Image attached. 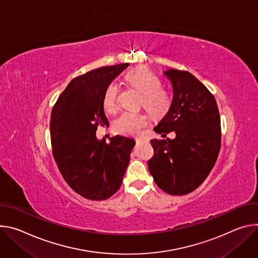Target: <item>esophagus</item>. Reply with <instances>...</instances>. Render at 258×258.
I'll use <instances>...</instances> for the list:
<instances>
[{"instance_id":"1","label":"esophagus","mask_w":258,"mask_h":258,"mask_svg":"<svg viewBox=\"0 0 258 258\" xmlns=\"http://www.w3.org/2000/svg\"><path fill=\"white\" fill-rule=\"evenodd\" d=\"M136 142H149V139L146 137H136Z\"/></svg>"}]
</instances>
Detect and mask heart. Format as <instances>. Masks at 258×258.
I'll list each match as a JSON object with an SVG mask.
<instances>
[{
    "label": "heart",
    "instance_id": "heart-1",
    "mask_svg": "<svg viewBox=\"0 0 258 258\" xmlns=\"http://www.w3.org/2000/svg\"><path fill=\"white\" fill-rule=\"evenodd\" d=\"M126 81L137 89L140 94V105L151 113L162 114L170 106L169 93L161 87V80L151 70L145 67H137L127 72ZM118 87L110 84L104 91L102 105L105 111L112 112L117 108ZM148 124V118L142 112L125 111L113 123V128L118 133L124 135H137Z\"/></svg>",
    "mask_w": 258,
    "mask_h": 258
}]
</instances>
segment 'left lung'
Masks as SVG:
<instances>
[{
    "mask_svg": "<svg viewBox=\"0 0 258 258\" xmlns=\"http://www.w3.org/2000/svg\"><path fill=\"white\" fill-rule=\"evenodd\" d=\"M172 84L173 98L154 128L174 131V139H152L155 155L148 162L157 185L170 195H186L207 178L220 150V117L214 96L185 71L164 72Z\"/></svg>",
    "mask_w": 258,
    "mask_h": 258,
    "instance_id": "obj_1",
    "label": "left lung"
}]
</instances>
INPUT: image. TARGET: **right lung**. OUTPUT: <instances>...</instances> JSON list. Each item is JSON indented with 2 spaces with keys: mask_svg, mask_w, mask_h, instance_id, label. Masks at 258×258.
Masks as SVG:
<instances>
[{
  "mask_svg": "<svg viewBox=\"0 0 258 258\" xmlns=\"http://www.w3.org/2000/svg\"><path fill=\"white\" fill-rule=\"evenodd\" d=\"M129 63L99 68L73 79L51 112L53 156L67 183L82 197L101 201L120 188L135 140L116 135L106 144L97 126L108 125L105 89Z\"/></svg>",
  "mask_w": 258,
  "mask_h": 258,
  "instance_id": "obj_1",
  "label": "right lung"
}]
</instances>
